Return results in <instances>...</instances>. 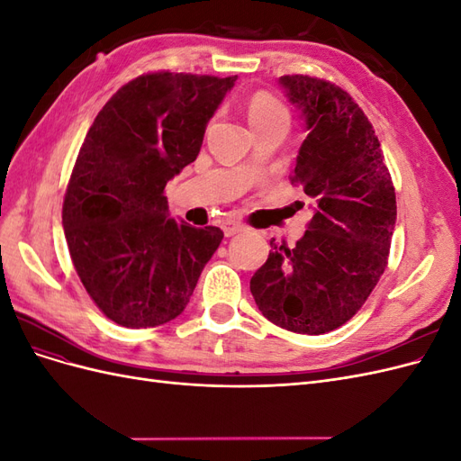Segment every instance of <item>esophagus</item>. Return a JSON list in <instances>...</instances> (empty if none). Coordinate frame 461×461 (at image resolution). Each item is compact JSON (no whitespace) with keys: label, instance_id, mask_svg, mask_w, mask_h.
Wrapping results in <instances>:
<instances>
[{"label":"esophagus","instance_id":"1","mask_svg":"<svg viewBox=\"0 0 461 461\" xmlns=\"http://www.w3.org/2000/svg\"><path fill=\"white\" fill-rule=\"evenodd\" d=\"M221 229H222V232H225V236H234V234H239V232H242L246 227L242 225L240 221H234V219H227V221H222V225H221Z\"/></svg>","mask_w":461,"mask_h":461}]
</instances>
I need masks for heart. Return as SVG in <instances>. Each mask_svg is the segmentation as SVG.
I'll use <instances>...</instances> for the list:
<instances>
[{"label":"heart","instance_id":"b5f03b06","mask_svg":"<svg viewBox=\"0 0 461 461\" xmlns=\"http://www.w3.org/2000/svg\"><path fill=\"white\" fill-rule=\"evenodd\" d=\"M288 109L271 94L259 92L248 104V122L254 131L273 127V124H286L288 127Z\"/></svg>","mask_w":461,"mask_h":461}]
</instances>
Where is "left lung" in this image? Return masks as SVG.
I'll list each match as a JSON object with an SVG mask.
<instances>
[{
  "label": "left lung",
  "mask_w": 461,
  "mask_h": 461,
  "mask_svg": "<svg viewBox=\"0 0 461 461\" xmlns=\"http://www.w3.org/2000/svg\"><path fill=\"white\" fill-rule=\"evenodd\" d=\"M278 85L308 132L292 183L312 198L313 217L294 248L271 240L249 290L276 327L325 334L356 315L384 273L394 186L379 138L350 94L303 75L281 77Z\"/></svg>",
  "instance_id": "left-lung-1"
}]
</instances>
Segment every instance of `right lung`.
Returning <instances> with one entry per match:
<instances>
[{"instance_id":"add662e5","label":"right lung","mask_w":461,"mask_h":461,"mask_svg":"<svg viewBox=\"0 0 461 461\" xmlns=\"http://www.w3.org/2000/svg\"><path fill=\"white\" fill-rule=\"evenodd\" d=\"M236 77L151 73L97 113L63 202L68 254L90 298L129 329L185 312L222 240L219 227L169 217L167 183L198 158L209 119Z\"/></svg>"}]
</instances>
